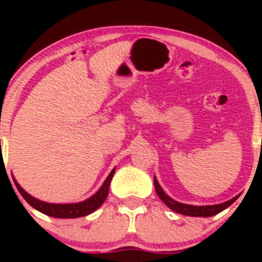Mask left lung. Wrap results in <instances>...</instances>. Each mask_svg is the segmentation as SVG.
I'll use <instances>...</instances> for the list:
<instances>
[{"label":"left lung","instance_id":"left-lung-1","mask_svg":"<svg viewBox=\"0 0 262 262\" xmlns=\"http://www.w3.org/2000/svg\"><path fill=\"white\" fill-rule=\"evenodd\" d=\"M155 189L157 195L160 196V199L167 205L170 209H172L173 212L184 214V215H189V216H212L215 215V214L221 213L222 210H224L226 208H228L229 205L233 204L238 196H234L233 199L228 200L226 203H222V204H216V205H204V207H196V205H187V204H182V203L175 202L173 199H171L168 195L165 194V191L162 190V187L160 186L158 181L156 180L155 178Z\"/></svg>","mask_w":262,"mask_h":262}]
</instances>
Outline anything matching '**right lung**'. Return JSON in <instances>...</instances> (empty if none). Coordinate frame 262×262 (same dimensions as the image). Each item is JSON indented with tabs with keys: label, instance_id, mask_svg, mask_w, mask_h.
I'll return each mask as SVG.
<instances>
[{
	"label": "right lung",
	"instance_id": "add662e5",
	"mask_svg": "<svg viewBox=\"0 0 262 262\" xmlns=\"http://www.w3.org/2000/svg\"><path fill=\"white\" fill-rule=\"evenodd\" d=\"M114 172L115 168L110 172V175L107 176V179L105 180L104 184H102V186L100 187V190L94 195V196L84 200V202L76 203V204H50V203L41 202V200H38L35 199V198L31 196V195H29L16 181H14L18 192L21 194V196H23L31 207L35 208L36 210H39V212L47 214V215L49 216H54V218H80V216L89 215V214L95 212V210L105 202L107 194H109L110 182H112Z\"/></svg>",
	"mask_w": 262,
	"mask_h": 262
}]
</instances>
